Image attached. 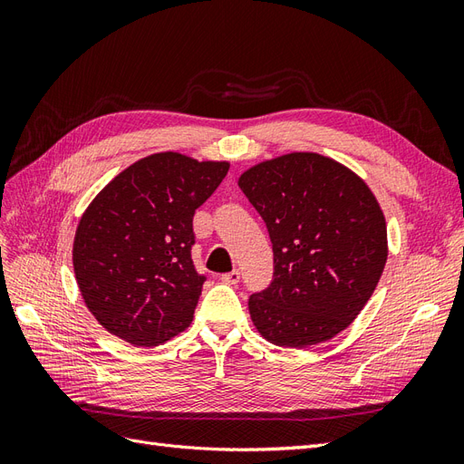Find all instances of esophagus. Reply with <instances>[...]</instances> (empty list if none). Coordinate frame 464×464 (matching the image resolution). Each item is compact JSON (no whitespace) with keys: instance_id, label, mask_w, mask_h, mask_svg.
<instances>
[{"instance_id":"obj_1","label":"esophagus","mask_w":464,"mask_h":464,"mask_svg":"<svg viewBox=\"0 0 464 464\" xmlns=\"http://www.w3.org/2000/svg\"><path fill=\"white\" fill-rule=\"evenodd\" d=\"M220 280H222L224 285H237V283H240V271L232 269L230 273H224V275L220 276Z\"/></svg>"}]
</instances>
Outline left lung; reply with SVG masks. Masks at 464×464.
<instances>
[{"label":"left lung","mask_w":464,"mask_h":464,"mask_svg":"<svg viewBox=\"0 0 464 464\" xmlns=\"http://www.w3.org/2000/svg\"><path fill=\"white\" fill-rule=\"evenodd\" d=\"M237 186L266 224L273 280L249 315L273 344L307 348L353 323L387 261L385 217L354 172L315 152L261 162Z\"/></svg>","instance_id":"obj_1"}]
</instances>
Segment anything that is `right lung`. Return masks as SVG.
I'll return each instance as SVG.
<instances>
[{"mask_svg":"<svg viewBox=\"0 0 464 464\" xmlns=\"http://www.w3.org/2000/svg\"><path fill=\"white\" fill-rule=\"evenodd\" d=\"M228 162L157 152L125 168L81 217L73 269L89 312L135 346H159L189 327L205 275L191 259L193 215Z\"/></svg>","mask_w":464,"mask_h":464,"instance_id":"obj_1","label":"right lung"}]
</instances>
